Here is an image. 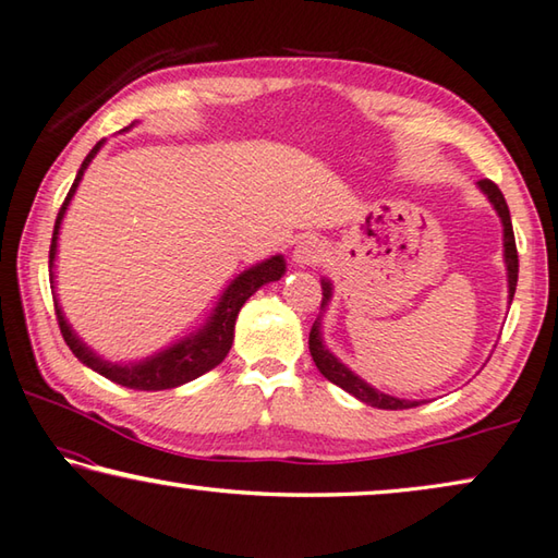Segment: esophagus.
<instances>
[{
    "instance_id": "obj_1",
    "label": "esophagus",
    "mask_w": 558,
    "mask_h": 558,
    "mask_svg": "<svg viewBox=\"0 0 558 558\" xmlns=\"http://www.w3.org/2000/svg\"><path fill=\"white\" fill-rule=\"evenodd\" d=\"M324 257H326V247H324V242H318V240L299 242L294 250V259L301 264V267H314V264H318Z\"/></svg>"
}]
</instances>
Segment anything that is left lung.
<instances>
[{
    "label": "left lung",
    "instance_id": "8db88e82",
    "mask_svg": "<svg viewBox=\"0 0 558 558\" xmlns=\"http://www.w3.org/2000/svg\"><path fill=\"white\" fill-rule=\"evenodd\" d=\"M477 185H481L483 193L490 198V203L495 205L497 215L502 218V225H505V264H507V279H510V301L514 296V289H517V274H520V259H517V244H514V230H512V220H510V208H507V201L502 191L497 189V185L490 181V179H483L477 181ZM320 287H324V304H328L330 299V281H320ZM318 320L314 324V328H311L308 333V350H311V357H314L316 367L320 369V375H324L326 379H330V383L338 385L340 389H345L348 395L357 397L360 402H365L369 407H377V409H412V407H418V402H409V399H397V397H389V395H383L377 392V389L369 387L367 383H363L357 375L350 373V369L338 363L336 355H330L324 340H320V330H318Z\"/></svg>",
    "mask_w": 558,
    "mask_h": 558
}]
</instances>
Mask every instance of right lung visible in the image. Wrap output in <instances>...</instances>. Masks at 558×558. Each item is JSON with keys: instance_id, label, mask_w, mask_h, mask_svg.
<instances>
[{"instance_id": "obj_1", "label": "right lung", "mask_w": 558, "mask_h": 558, "mask_svg": "<svg viewBox=\"0 0 558 558\" xmlns=\"http://www.w3.org/2000/svg\"><path fill=\"white\" fill-rule=\"evenodd\" d=\"M100 146H102V142H97L90 149V154L85 156L81 171H77L71 191H68L65 201L61 205V210H58L53 238H51V252H48V264H51V267H53V259H56L58 228H61V220L65 215L68 203H71L77 183H81L83 173L87 169V163H90L93 156L100 151ZM284 269H287L284 257H279V254H277V257H271L267 262L257 264V267L242 271L240 277L228 287V291H225L218 308H215L213 318L203 326V330H198V333L191 336V338L181 340V343H175L173 348L163 350V353H159V355L146 357L144 363H136V365H124L122 367V365L105 363V360L97 357L93 350L85 348L83 340L73 333L71 326H68V320L61 314V308H58L56 299H53L56 320H58V328H61V333H63L65 345L73 350V355L81 360L83 365L93 367L95 373H100L102 377L112 379V383L122 385V387L142 389V392H159V389H171V387L191 383V379L205 375L208 369L218 367L232 348L234 318H238L240 308L244 306V301H247L259 287L269 284V281H279L281 274H284Z\"/></svg>"}]
</instances>
